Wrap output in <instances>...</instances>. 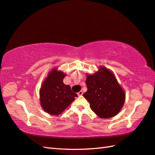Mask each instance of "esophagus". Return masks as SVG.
Instances as JSON below:
<instances>
[{
	"label": "esophagus",
	"mask_w": 155,
	"mask_h": 155,
	"mask_svg": "<svg viewBox=\"0 0 155 155\" xmlns=\"http://www.w3.org/2000/svg\"><path fill=\"white\" fill-rule=\"evenodd\" d=\"M82 94H83V92H82V91H81L80 92H78V96H82Z\"/></svg>",
	"instance_id": "obj_1"
}]
</instances>
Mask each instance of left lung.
Instances as JSON below:
<instances>
[{"label":"left lung","mask_w":155,"mask_h":155,"mask_svg":"<svg viewBox=\"0 0 155 155\" xmlns=\"http://www.w3.org/2000/svg\"><path fill=\"white\" fill-rule=\"evenodd\" d=\"M87 91L83 96L91 110L101 118L116 116L123 107L125 94L113 73L105 67L93 75H87Z\"/></svg>","instance_id":"obj_1"}]
</instances>
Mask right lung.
I'll return each instance as SVG.
<instances>
[{"mask_svg": "<svg viewBox=\"0 0 155 155\" xmlns=\"http://www.w3.org/2000/svg\"><path fill=\"white\" fill-rule=\"evenodd\" d=\"M65 74L54 69L46 78L39 92L41 105L47 113L55 116L62 114L77 97L69 85L63 83Z\"/></svg>", "mask_w": 155, "mask_h": 155, "instance_id": "1", "label": "right lung"}]
</instances>
